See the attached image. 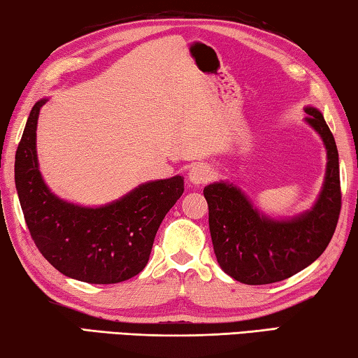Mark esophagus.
<instances>
[{
    "mask_svg": "<svg viewBox=\"0 0 358 358\" xmlns=\"http://www.w3.org/2000/svg\"><path fill=\"white\" fill-rule=\"evenodd\" d=\"M187 178H189V183L194 186H201L207 183L211 178H213V171L207 164H196L189 169V173H187Z\"/></svg>",
    "mask_w": 358,
    "mask_h": 358,
    "instance_id": "34e87169",
    "label": "esophagus"
}]
</instances>
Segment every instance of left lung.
I'll list each match as a JSON object with an SVG mask.
<instances>
[{"mask_svg":"<svg viewBox=\"0 0 358 358\" xmlns=\"http://www.w3.org/2000/svg\"><path fill=\"white\" fill-rule=\"evenodd\" d=\"M305 112V121L322 138L327 151L322 189L310 210L292 217H271L254 207L234 183L216 181L203 187L217 264L243 284L287 280L311 265L335 234L341 210L336 143L324 115L311 106Z\"/></svg>","mask_w":358,"mask_h":358,"instance_id":"8db88e82","label":"left lung"}]
</instances>
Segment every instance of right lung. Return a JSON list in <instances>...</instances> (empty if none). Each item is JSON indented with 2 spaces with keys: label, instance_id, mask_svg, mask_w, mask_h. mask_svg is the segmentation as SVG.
I'll return each instance as SVG.
<instances>
[{
  "label": "right lung",
  "instance_id": "obj_1",
  "mask_svg": "<svg viewBox=\"0 0 358 358\" xmlns=\"http://www.w3.org/2000/svg\"><path fill=\"white\" fill-rule=\"evenodd\" d=\"M34 104L15 153V187L36 246L58 271L90 284H115L145 268L157 229L185 191L181 175L147 181L110 203L83 207L59 199L39 171Z\"/></svg>",
  "mask_w": 358,
  "mask_h": 358
}]
</instances>
